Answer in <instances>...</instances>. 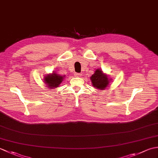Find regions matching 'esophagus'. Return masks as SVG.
Wrapping results in <instances>:
<instances>
[{"label": "esophagus", "instance_id": "1", "mask_svg": "<svg viewBox=\"0 0 158 158\" xmlns=\"http://www.w3.org/2000/svg\"><path fill=\"white\" fill-rule=\"evenodd\" d=\"M75 75L76 76V77H81L82 75L81 73H76L75 74Z\"/></svg>", "mask_w": 158, "mask_h": 158}]
</instances>
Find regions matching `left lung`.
I'll use <instances>...</instances> for the list:
<instances>
[{"mask_svg":"<svg viewBox=\"0 0 158 158\" xmlns=\"http://www.w3.org/2000/svg\"><path fill=\"white\" fill-rule=\"evenodd\" d=\"M92 85L95 88L100 90H104L109 86L110 81L111 79L106 74L103 73L101 69H96L94 74L90 77Z\"/></svg>","mask_w":158,"mask_h":158,"instance_id":"1","label":"left lung"}]
</instances>
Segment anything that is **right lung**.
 Instances as JSON below:
<instances>
[{"label":"right lung","mask_w":158,"mask_h":158,"mask_svg":"<svg viewBox=\"0 0 158 158\" xmlns=\"http://www.w3.org/2000/svg\"><path fill=\"white\" fill-rule=\"evenodd\" d=\"M64 78V76L60 75L54 72L47 75L44 78V82L48 88H58L60 83L62 82Z\"/></svg>","instance_id":"obj_1"}]
</instances>
